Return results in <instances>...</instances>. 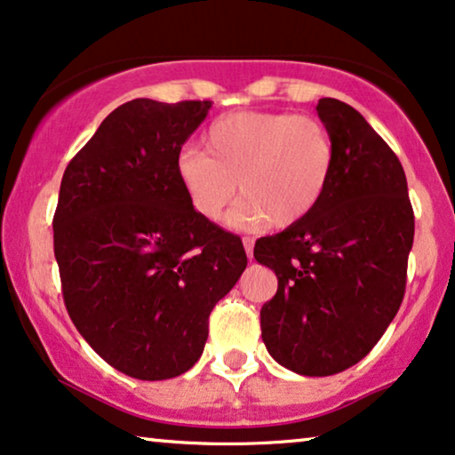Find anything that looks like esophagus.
<instances>
[{
    "label": "esophagus",
    "mask_w": 455,
    "mask_h": 455,
    "mask_svg": "<svg viewBox=\"0 0 455 455\" xmlns=\"http://www.w3.org/2000/svg\"><path fill=\"white\" fill-rule=\"evenodd\" d=\"M243 247H245V253H247V258H253V241L250 239V237H243Z\"/></svg>",
    "instance_id": "34e87169"
}]
</instances>
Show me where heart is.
Wrapping results in <instances>:
<instances>
[{"instance_id": "heart-1", "label": "heart", "mask_w": 455, "mask_h": 455, "mask_svg": "<svg viewBox=\"0 0 455 455\" xmlns=\"http://www.w3.org/2000/svg\"><path fill=\"white\" fill-rule=\"evenodd\" d=\"M204 154L177 157V179L191 208L220 220L237 196L228 224L289 228L318 208L335 172V141L324 123L289 112H233L208 126Z\"/></svg>"}]
</instances>
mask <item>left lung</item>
I'll return each mask as SVG.
<instances>
[{
    "mask_svg": "<svg viewBox=\"0 0 455 455\" xmlns=\"http://www.w3.org/2000/svg\"><path fill=\"white\" fill-rule=\"evenodd\" d=\"M316 112L335 141V172L316 210L258 239L253 258L275 270L259 312L268 354L304 377L358 364L402 306L414 212L402 162L358 110L323 97Z\"/></svg>",
    "mask_w": 455,
    "mask_h": 455,
    "instance_id": "8db88e82",
    "label": "left lung"
}]
</instances>
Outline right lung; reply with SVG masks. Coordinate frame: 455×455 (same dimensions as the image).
I'll use <instances>...</instances> for the list:
<instances>
[{
    "label": "right lung",
    "instance_id": "right-lung-1",
    "mask_svg": "<svg viewBox=\"0 0 455 455\" xmlns=\"http://www.w3.org/2000/svg\"><path fill=\"white\" fill-rule=\"evenodd\" d=\"M210 108L126 101L60 185L53 251L66 310L84 341L132 379L189 371L210 312L247 266L237 235L199 216L177 179L180 148Z\"/></svg>",
    "mask_w": 455,
    "mask_h": 455
}]
</instances>
